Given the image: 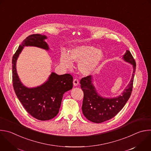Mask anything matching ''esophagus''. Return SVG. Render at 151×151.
Masks as SVG:
<instances>
[{
  "instance_id": "1",
  "label": "esophagus",
  "mask_w": 151,
  "mask_h": 151,
  "mask_svg": "<svg viewBox=\"0 0 151 151\" xmlns=\"http://www.w3.org/2000/svg\"><path fill=\"white\" fill-rule=\"evenodd\" d=\"M79 84V81L77 79H73V85L74 86H77Z\"/></svg>"
}]
</instances>
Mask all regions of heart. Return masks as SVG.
I'll return each mask as SVG.
<instances>
[{
	"label": "heart",
	"instance_id": "b5f03b06",
	"mask_svg": "<svg viewBox=\"0 0 151 151\" xmlns=\"http://www.w3.org/2000/svg\"><path fill=\"white\" fill-rule=\"evenodd\" d=\"M104 53L101 50L91 45L78 46L71 49L68 54L61 55L60 63L65 68L70 69L72 62L79 63L80 72L89 75L94 72L104 59Z\"/></svg>",
	"mask_w": 151,
	"mask_h": 151
}]
</instances>
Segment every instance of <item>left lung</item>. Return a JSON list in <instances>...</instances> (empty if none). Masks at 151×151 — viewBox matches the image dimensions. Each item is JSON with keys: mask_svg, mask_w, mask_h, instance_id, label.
<instances>
[{"mask_svg": "<svg viewBox=\"0 0 151 151\" xmlns=\"http://www.w3.org/2000/svg\"><path fill=\"white\" fill-rule=\"evenodd\" d=\"M123 59L133 65V73L122 95L114 98H103L96 93L92 83V78L91 75L81 79V88L83 92L82 110L84 116L88 120L100 123L113 118L123 108L129 99L133 89L136 62L129 50L125 53Z\"/></svg>", "mask_w": 151, "mask_h": 151, "instance_id": "8db88e82", "label": "left lung"}]
</instances>
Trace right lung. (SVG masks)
<instances>
[{"instance_id": "right-lung-1", "label": "right lung", "mask_w": 151, "mask_h": 151, "mask_svg": "<svg viewBox=\"0 0 151 151\" xmlns=\"http://www.w3.org/2000/svg\"><path fill=\"white\" fill-rule=\"evenodd\" d=\"M40 34H32L27 37L19 46L12 58V83L15 92L27 111L34 118L48 120L54 118L59 113L63 94L73 87L71 75H59L52 72L48 81L42 85L28 88L19 79L16 70V62L24 46H35L48 50L44 39Z\"/></svg>"}]
</instances>
